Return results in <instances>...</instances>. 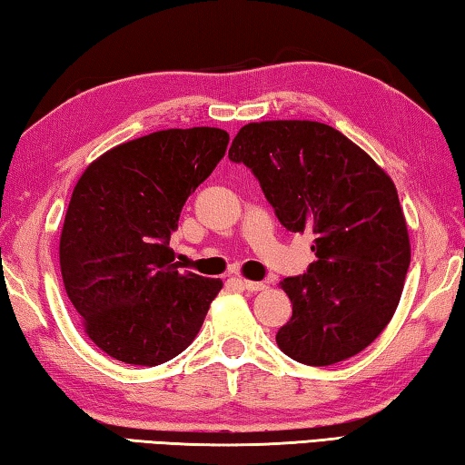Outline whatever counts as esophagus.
Here are the masks:
<instances>
[{
	"mask_svg": "<svg viewBox=\"0 0 465 465\" xmlns=\"http://www.w3.org/2000/svg\"><path fill=\"white\" fill-rule=\"evenodd\" d=\"M238 282H240V287H242V289H246V291H248V293H256V291H262V289H266L264 282L246 281V279H238Z\"/></svg>",
	"mask_w": 465,
	"mask_h": 465,
	"instance_id": "34e87169",
	"label": "esophagus"
}]
</instances>
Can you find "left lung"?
Returning a JSON list of instances; mask_svg holds the SVG:
<instances>
[{"instance_id": "8db88e82", "label": "left lung", "mask_w": 465, "mask_h": 465, "mask_svg": "<svg viewBox=\"0 0 465 465\" xmlns=\"http://www.w3.org/2000/svg\"><path fill=\"white\" fill-rule=\"evenodd\" d=\"M230 160L250 168L285 230L313 235L316 261L279 282L293 303L279 349L313 367L367 349L396 312L411 266L391 178L341 131L313 121L250 123Z\"/></svg>"}]
</instances>
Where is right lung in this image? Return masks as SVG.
<instances>
[{
    "mask_svg": "<svg viewBox=\"0 0 465 465\" xmlns=\"http://www.w3.org/2000/svg\"><path fill=\"white\" fill-rule=\"evenodd\" d=\"M223 129H168L92 162L74 188L59 262L92 342L129 365L155 367L194 341L219 279L180 272L170 246L180 211L225 155Z\"/></svg>",
    "mask_w": 465,
    "mask_h": 465,
    "instance_id": "add662e5",
    "label": "right lung"
}]
</instances>
